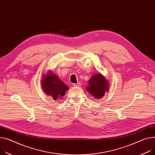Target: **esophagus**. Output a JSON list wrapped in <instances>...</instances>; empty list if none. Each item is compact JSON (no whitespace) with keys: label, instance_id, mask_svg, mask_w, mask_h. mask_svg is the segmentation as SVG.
<instances>
[{"label":"esophagus","instance_id":"34e87169","mask_svg":"<svg viewBox=\"0 0 155 155\" xmlns=\"http://www.w3.org/2000/svg\"><path fill=\"white\" fill-rule=\"evenodd\" d=\"M81 85V84L80 82H78V83H76V84H73V86L74 87H79Z\"/></svg>","mask_w":155,"mask_h":155}]
</instances>
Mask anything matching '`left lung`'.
Returning a JSON list of instances; mask_svg holds the SVG:
<instances>
[{
  "label": "left lung",
  "instance_id": "1",
  "mask_svg": "<svg viewBox=\"0 0 155 155\" xmlns=\"http://www.w3.org/2000/svg\"><path fill=\"white\" fill-rule=\"evenodd\" d=\"M88 83L89 86L86 87L87 91L96 99L102 98L105 95V92L109 90L107 80L100 73L93 75Z\"/></svg>",
  "mask_w": 155,
  "mask_h": 155
}]
</instances>
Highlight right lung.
Segmentation results:
<instances>
[{"mask_svg":"<svg viewBox=\"0 0 155 155\" xmlns=\"http://www.w3.org/2000/svg\"><path fill=\"white\" fill-rule=\"evenodd\" d=\"M41 85L46 95L51 96L54 101L61 98L69 90V87L64 83L50 71L46 75L43 76Z\"/></svg>","mask_w":155,"mask_h":155,"instance_id":"obj_1","label":"right lung"}]
</instances>
